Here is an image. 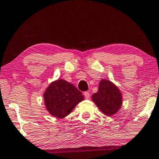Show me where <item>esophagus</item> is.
I'll return each instance as SVG.
<instances>
[{
    "instance_id": "esophagus-1",
    "label": "esophagus",
    "mask_w": 159,
    "mask_h": 159,
    "mask_svg": "<svg viewBox=\"0 0 159 159\" xmlns=\"http://www.w3.org/2000/svg\"><path fill=\"white\" fill-rule=\"evenodd\" d=\"M84 96H85V98L86 99H89L90 98V93L88 91H85V93H84Z\"/></svg>"
}]
</instances>
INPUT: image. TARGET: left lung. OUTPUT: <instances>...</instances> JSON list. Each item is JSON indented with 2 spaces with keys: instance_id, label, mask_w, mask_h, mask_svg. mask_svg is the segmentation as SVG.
<instances>
[{
  "instance_id": "left-lung-1",
  "label": "left lung",
  "mask_w": 159,
  "mask_h": 159,
  "mask_svg": "<svg viewBox=\"0 0 159 159\" xmlns=\"http://www.w3.org/2000/svg\"><path fill=\"white\" fill-rule=\"evenodd\" d=\"M92 101L103 114L111 116L119 111L122 105V94L119 89L108 80H101L99 89L91 97Z\"/></svg>"
}]
</instances>
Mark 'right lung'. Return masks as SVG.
<instances>
[{"label":"right lung","instance_id":"add662e5","mask_svg":"<svg viewBox=\"0 0 159 159\" xmlns=\"http://www.w3.org/2000/svg\"><path fill=\"white\" fill-rule=\"evenodd\" d=\"M44 104L48 113L58 119L67 116L84 96L74 86L63 79L53 81L43 93Z\"/></svg>","mask_w":159,"mask_h":159}]
</instances>
